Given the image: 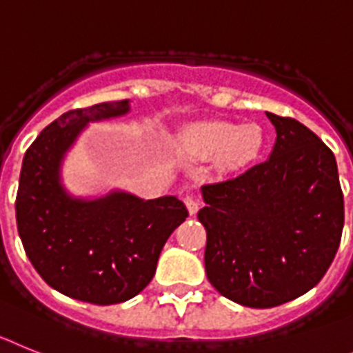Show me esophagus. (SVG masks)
Instances as JSON below:
<instances>
[{"instance_id":"obj_1","label":"esophagus","mask_w":353,"mask_h":353,"mask_svg":"<svg viewBox=\"0 0 353 353\" xmlns=\"http://www.w3.org/2000/svg\"><path fill=\"white\" fill-rule=\"evenodd\" d=\"M185 204H186V210H188L190 214H195L199 211V206H201V202L195 195H186L185 197Z\"/></svg>"}]
</instances>
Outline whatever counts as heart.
Masks as SVG:
<instances>
[{"instance_id":"1","label":"heart","mask_w":353,"mask_h":353,"mask_svg":"<svg viewBox=\"0 0 353 353\" xmlns=\"http://www.w3.org/2000/svg\"><path fill=\"white\" fill-rule=\"evenodd\" d=\"M263 131L257 124L236 125L228 121H201L185 125L179 147L188 158L210 159L219 156L223 170L249 165L263 149Z\"/></svg>"}]
</instances>
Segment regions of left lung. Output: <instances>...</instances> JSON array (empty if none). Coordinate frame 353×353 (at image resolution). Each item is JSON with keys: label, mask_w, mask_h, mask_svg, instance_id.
<instances>
[{"label": "left lung", "mask_w": 353, "mask_h": 353, "mask_svg": "<svg viewBox=\"0 0 353 353\" xmlns=\"http://www.w3.org/2000/svg\"><path fill=\"white\" fill-rule=\"evenodd\" d=\"M275 143L265 163L201 188L206 275L225 299L266 309L304 295L329 270L345 208L332 151L295 119L266 112Z\"/></svg>", "instance_id": "obj_1"}]
</instances>
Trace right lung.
I'll use <instances>...</instances> for the list:
<instances>
[{
  "label": "right lung",
  "mask_w": 353,
  "mask_h": 353,
  "mask_svg": "<svg viewBox=\"0 0 353 353\" xmlns=\"http://www.w3.org/2000/svg\"><path fill=\"white\" fill-rule=\"evenodd\" d=\"M131 101L70 110L42 130L23 159L15 219L26 256L53 290L97 305L133 299L154 277L165 241L188 216L176 195L145 199L113 188L74 195L67 154L92 122L124 117Z\"/></svg>",
  "instance_id": "obj_1"
}]
</instances>
